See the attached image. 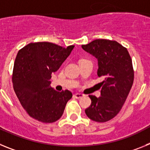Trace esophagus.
Instances as JSON below:
<instances>
[{
	"label": "esophagus",
	"instance_id": "1",
	"mask_svg": "<svg viewBox=\"0 0 150 150\" xmlns=\"http://www.w3.org/2000/svg\"><path fill=\"white\" fill-rule=\"evenodd\" d=\"M83 96H84V95H83V94H79V93H76L74 95V98H77V99L81 98H83Z\"/></svg>",
	"mask_w": 150,
	"mask_h": 150
}]
</instances>
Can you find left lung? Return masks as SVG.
Instances as JSON below:
<instances>
[{
    "label": "left lung",
    "instance_id": "1",
    "mask_svg": "<svg viewBox=\"0 0 150 150\" xmlns=\"http://www.w3.org/2000/svg\"><path fill=\"white\" fill-rule=\"evenodd\" d=\"M82 48L97 59V74L103 79L100 97L89 95L91 104L85 112L93 121H109L122 109L133 85L132 59L127 49L116 41L98 39Z\"/></svg>",
    "mask_w": 150,
    "mask_h": 150
}]
</instances>
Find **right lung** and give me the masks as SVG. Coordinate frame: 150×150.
I'll return each instance as SVG.
<instances>
[{"mask_svg": "<svg viewBox=\"0 0 150 150\" xmlns=\"http://www.w3.org/2000/svg\"><path fill=\"white\" fill-rule=\"evenodd\" d=\"M48 42L29 43L20 50L16 58L13 74V88L26 112L45 123L59 120L67 101L72 98L68 90L57 91L50 79L72 52Z\"/></svg>", "mask_w": 150, "mask_h": 150, "instance_id": "obj_1", "label": "right lung"}]
</instances>
